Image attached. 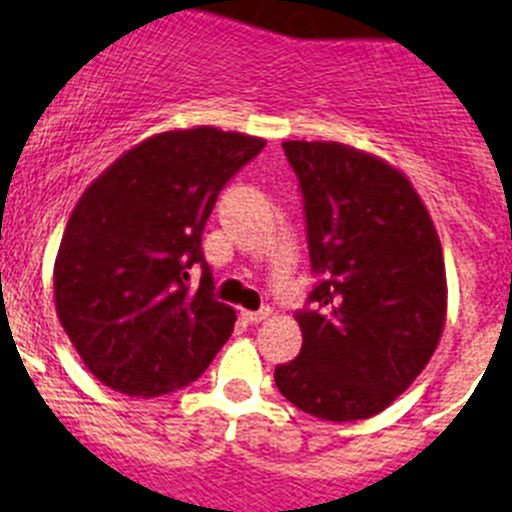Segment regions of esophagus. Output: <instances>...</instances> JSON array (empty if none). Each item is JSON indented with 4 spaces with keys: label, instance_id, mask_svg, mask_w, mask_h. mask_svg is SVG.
Masks as SVG:
<instances>
[{
    "label": "esophagus",
    "instance_id": "1",
    "mask_svg": "<svg viewBox=\"0 0 512 512\" xmlns=\"http://www.w3.org/2000/svg\"><path fill=\"white\" fill-rule=\"evenodd\" d=\"M272 315L270 308H262V310H242V318H245L247 323H262L267 321Z\"/></svg>",
    "mask_w": 512,
    "mask_h": 512
}]
</instances>
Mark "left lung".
Segmentation results:
<instances>
[{
	"label": "left lung",
	"mask_w": 512,
	"mask_h": 512,
	"mask_svg": "<svg viewBox=\"0 0 512 512\" xmlns=\"http://www.w3.org/2000/svg\"><path fill=\"white\" fill-rule=\"evenodd\" d=\"M300 179L313 310L303 348L275 369L280 394L326 422L384 412L429 364L447 321L442 242L412 181L338 141H285Z\"/></svg>",
	"instance_id": "1"
}]
</instances>
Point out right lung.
Returning a JSON list of instances; mask_svg holds the SVG:
<instances>
[{
	"mask_svg": "<svg viewBox=\"0 0 512 512\" xmlns=\"http://www.w3.org/2000/svg\"><path fill=\"white\" fill-rule=\"evenodd\" d=\"M265 138L164 131L118 156L75 204L55 257V310L90 374L148 399L197 381L237 315L212 298L202 232ZM202 264L200 288L185 285Z\"/></svg>",
	"mask_w": 512,
	"mask_h": 512,
	"instance_id": "right-lung-1",
	"label": "right lung"
}]
</instances>
